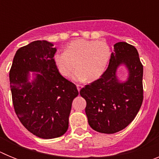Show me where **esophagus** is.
<instances>
[{
	"label": "esophagus",
	"instance_id": "34e87169",
	"mask_svg": "<svg viewBox=\"0 0 159 159\" xmlns=\"http://www.w3.org/2000/svg\"><path fill=\"white\" fill-rule=\"evenodd\" d=\"M76 88H77V90H78L79 92H80L81 88H82V85H80V84H76Z\"/></svg>",
	"mask_w": 159,
	"mask_h": 159
}]
</instances>
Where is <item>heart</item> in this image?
<instances>
[{"mask_svg":"<svg viewBox=\"0 0 159 159\" xmlns=\"http://www.w3.org/2000/svg\"><path fill=\"white\" fill-rule=\"evenodd\" d=\"M111 55V48L106 42L76 39L66 46L64 52L56 53L53 60L64 77H69L76 67L73 75L75 80L92 82L103 75Z\"/></svg>","mask_w":159,"mask_h":159,"instance_id":"1","label":"heart"}]
</instances>
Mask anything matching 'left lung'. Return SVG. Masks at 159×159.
<instances>
[{"mask_svg":"<svg viewBox=\"0 0 159 159\" xmlns=\"http://www.w3.org/2000/svg\"><path fill=\"white\" fill-rule=\"evenodd\" d=\"M122 64L129 70L125 82H120L116 75ZM143 75L137 49L126 42L116 43L103 75L80 92L87 102L85 112L90 127L104 134H114L127 127L143 103Z\"/></svg>","mask_w":159,"mask_h":159,"instance_id":"left-lung-1","label":"left lung"}]
</instances>
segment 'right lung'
Returning a JSON list of instances; mask_svg holds the SVG:
<instances>
[{
    "label": "right lung",
    "instance_id": "1",
    "mask_svg": "<svg viewBox=\"0 0 159 159\" xmlns=\"http://www.w3.org/2000/svg\"><path fill=\"white\" fill-rule=\"evenodd\" d=\"M57 48L46 40L20 48L9 71L14 110L29 131L49 139L62 136L68 128L76 86L60 75L53 60ZM29 71L40 72L32 82Z\"/></svg>",
    "mask_w": 159,
    "mask_h": 159
}]
</instances>
